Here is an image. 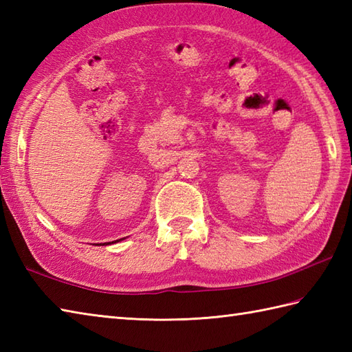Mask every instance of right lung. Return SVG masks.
<instances>
[{
	"mask_svg": "<svg viewBox=\"0 0 352 352\" xmlns=\"http://www.w3.org/2000/svg\"><path fill=\"white\" fill-rule=\"evenodd\" d=\"M119 241H121V239H119ZM116 242H118V241H116Z\"/></svg>",
	"mask_w": 352,
	"mask_h": 352,
	"instance_id": "right-lung-1",
	"label": "right lung"
}]
</instances>
